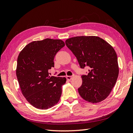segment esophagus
<instances>
[{"label": "esophagus", "mask_w": 133, "mask_h": 133, "mask_svg": "<svg viewBox=\"0 0 133 133\" xmlns=\"http://www.w3.org/2000/svg\"><path fill=\"white\" fill-rule=\"evenodd\" d=\"M66 78L68 81H70V80H71V79L72 78V76H66Z\"/></svg>", "instance_id": "34e87169"}]
</instances>
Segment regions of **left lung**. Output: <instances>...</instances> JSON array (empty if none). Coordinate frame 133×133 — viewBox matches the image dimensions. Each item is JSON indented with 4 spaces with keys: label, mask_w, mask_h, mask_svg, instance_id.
<instances>
[{
    "label": "left lung",
    "mask_w": 133,
    "mask_h": 133,
    "mask_svg": "<svg viewBox=\"0 0 133 133\" xmlns=\"http://www.w3.org/2000/svg\"><path fill=\"white\" fill-rule=\"evenodd\" d=\"M67 47L76 56L81 68L88 66L78 89L83 99L97 103L105 99L115 86L119 74L117 54L111 45L98 36H81L67 39Z\"/></svg>",
    "instance_id": "left-lung-1"
}]
</instances>
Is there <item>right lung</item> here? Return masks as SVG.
Returning <instances> with one entry per match:
<instances>
[{"instance_id":"1","label":"right lung","mask_w":133,"mask_h":133,"mask_svg":"<svg viewBox=\"0 0 133 133\" xmlns=\"http://www.w3.org/2000/svg\"><path fill=\"white\" fill-rule=\"evenodd\" d=\"M65 46L60 39L47 38L33 41L25 46L17 60L16 74L26 100L36 109L46 110L57 104L65 77H50L56 54Z\"/></svg>"}]
</instances>
